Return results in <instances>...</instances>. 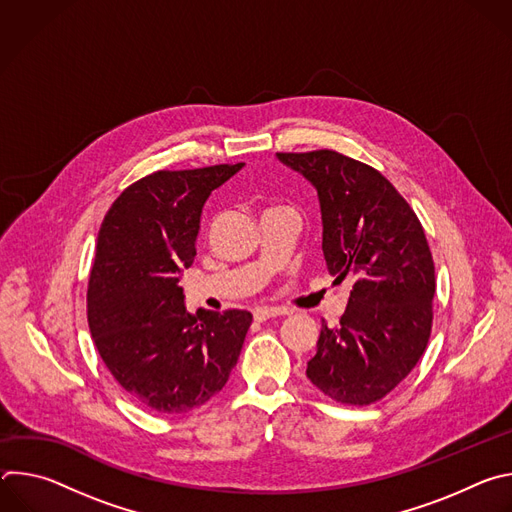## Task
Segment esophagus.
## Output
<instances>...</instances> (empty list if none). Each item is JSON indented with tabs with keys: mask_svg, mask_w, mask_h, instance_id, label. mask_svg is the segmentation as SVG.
Here are the masks:
<instances>
[{
	"mask_svg": "<svg viewBox=\"0 0 512 512\" xmlns=\"http://www.w3.org/2000/svg\"><path fill=\"white\" fill-rule=\"evenodd\" d=\"M287 310L285 308H271V306H259L253 310V318L257 322H265L269 318H275V316H285Z\"/></svg>",
	"mask_w": 512,
	"mask_h": 512,
	"instance_id": "esophagus-1",
	"label": "esophagus"
}]
</instances>
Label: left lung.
<instances>
[{
    "label": "left lung",
    "mask_w": 512,
    "mask_h": 512,
    "mask_svg": "<svg viewBox=\"0 0 512 512\" xmlns=\"http://www.w3.org/2000/svg\"><path fill=\"white\" fill-rule=\"evenodd\" d=\"M277 160L318 192L330 275L354 279L338 326L322 320L306 375L340 403L371 405L413 371L429 340L435 271L425 233L395 186L367 164L332 150Z\"/></svg>",
    "instance_id": "left-lung-1"
}]
</instances>
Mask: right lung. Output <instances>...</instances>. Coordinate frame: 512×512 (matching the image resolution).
Wrapping results in <instances>:
<instances>
[{"label":"right lung","instance_id":"obj_1","mask_svg":"<svg viewBox=\"0 0 512 512\" xmlns=\"http://www.w3.org/2000/svg\"><path fill=\"white\" fill-rule=\"evenodd\" d=\"M245 164L154 172L125 188L103 218L87 314L97 350L143 407L176 415L221 391L253 322L247 310L186 312L204 202Z\"/></svg>","mask_w":512,"mask_h":512}]
</instances>
